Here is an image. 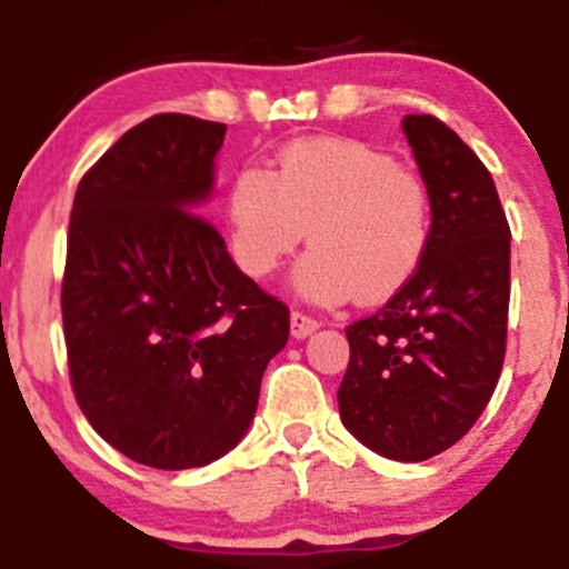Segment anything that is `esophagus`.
Wrapping results in <instances>:
<instances>
[{
	"label": "esophagus",
	"instance_id": "esophagus-1",
	"mask_svg": "<svg viewBox=\"0 0 569 569\" xmlns=\"http://www.w3.org/2000/svg\"><path fill=\"white\" fill-rule=\"evenodd\" d=\"M318 327H321V323H318L312 316H307V312H301V310L290 312V332H293V338H299V340L307 338V335L316 332Z\"/></svg>",
	"mask_w": 569,
	"mask_h": 569
}]
</instances>
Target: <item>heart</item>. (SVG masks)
Instances as JSON below:
<instances>
[{"mask_svg":"<svg viewBox=\"0 0 569 569\" xmlns=\"http://www.w3.org/2000/svg\"><path fill=\"white\" fill-rule=\"evenodd\" d=\"M231 251L253 279H264L296 251V284L316 301L357 293L380 301L402 290L432 240V192L425 176L399 167L386 150L355 139H301L281 148L273 167H246L229 192Z\"/></svg>","mask_w":569,"mask_h":569,"instance_id":"heart-1","label":"heart"}]
</instances>
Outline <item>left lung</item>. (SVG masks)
<instances>
[{
    "instance_id": "left-lung-1",
    "label": "left lung",
    "mask_w": 569,
    "mask_h": 569,
    "mask_svg": "<svg viewBox=\"0 0 569 569\" xmlns=\"http://www.w3.org/2000/svg\"><path fill=\"white\" fill-rule=\"evenodd\" d=\"M432 192V240L413 279L346 327L338 388L346 430L393 461H427L461 441L506 360L511 229L491 172L430 113L402 122Z\"/></svg>"
}]
</instances>
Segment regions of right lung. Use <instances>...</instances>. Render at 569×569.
<instances>
[{
	"label": "right lung",
	"instance_id": "1",
	"mask_svg": "<svg viewBox=\"0 0 569 569\" xmlns=\"http://www.w3.org/2000/svg\"><path fill=\"white\" fill-rule=\"evenodd\" d=\"M226 126L156 113L80 178L61 284L69 380L89 425L131 461L207 467L246 436L290 310L192 212Z\"/></svg>",
	"mask_w": 569,
	"mask_h": 569
}]
</instances>
